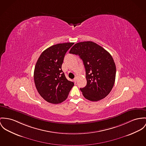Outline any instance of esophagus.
Listing matches in <instances>:
<instances>
[{
    "label": "esophagus",
    "mask_w": 146,
    "mask_h": 146,
    "mask_svg": "<svg viewBox=\"0 0 146 146\" xmlns=\"http://www.w3.org/2000/svg\"><path fill=\"white\" fill-rule=\"evenodd\" d=\"M73 81H74V82L75 83H76V82H77V78H75L74 79Z\"/></svg>",
    "instance_id": "esophagus-1"
}]
</instances>
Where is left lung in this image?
Returning <instances> with one entry per match:
<instances>
[{
  "label": "left lung",
  "mask_w": 146,
  "mask_h": 146,
  "mask_svg": "<svg viewBox=\"0 0 146 146\" xmlns=\"http://www.w3.org/2000/svg\"><path fill=\"white\" fill-rule=\"evenodd\" d=\"M69 53L78 55L83 62L87 83L80 90L84 98L96 102L107 96L116 74L115 64L110 53L96 43L87 41L74 44Z\"/></svg>",
  "instance_id": "8db88e82"
}]
</instances>
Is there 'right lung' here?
I'll use <instances>...</instances> for the list:
<instances>
[{"instance_id": "right-lung-1", "label": "right lung", "mask_w": 146, "mask_h": 146, "mask_svg": "<svg viewBox=\"0 0 146 146\" xmlns=\"http://www.w3.org/2000/svg\"><path fill=\"white\" fill-rule=\"evenodd\" d=\"M73 44L64 43L52 45L42 52L36 63L35 85L40 96L49 103L58 104L65 101L74 86L62 70L65 54Z\"/></svg>"}]
</instances>
